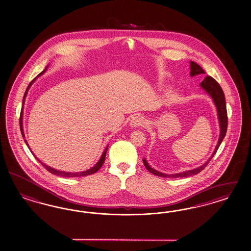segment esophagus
Wrapping results in <instances>:
<instances>
[{
  "instance_id": "obj_1",
  "label": "esophagus",
  "mask_w": 251,
  "mask_h": 251,
  "mask_svg": "<svg viewBox=\"0 0 251 251\" xmlns=\"http://www.w3.org/2000/svg\"><path fill=\"white\" fill-rule=\"evenodd\" d=\"M145 119H144L143 116H141V115H134L131 118L130 122H129V125L132 128H136V127H139V126L145 125Z\"/></svg>"
}]
</instances>
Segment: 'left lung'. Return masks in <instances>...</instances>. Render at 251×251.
<instances>
[{"label":"left lung","instance_id":"8db88e82","mask_svg":"<svg viewBox=\"0 0 251 251\" xmlns=\"http://www.w3.org/2000/svg\"><path fill=\"white\" fill-rule=\"evenodd\" d=\"M205 74L204 70L201 68L199 64L194 61H190V75L195 76L198 75H202ZM201 86L205 90L213 99V102L215 104V106L217 107V112H218V119H219V123H220V136L218 140V144L216 145L214 152H213L212 156L208 159V161L204 163L202 166L197 167L195 169L189 170L186 172H182L179 174H173V175H166L163 173H160L158 171L154 170L153 168L149 167V165L147 164L146 160L144 159V165H145L146 169L151 172L153 175L157 176H163V177H186V176H190L196 175L198 173H200L201 170H203L205 168L206 166L209 164V162L213 158V155L216 153L221 143L223 142L224 138L226 134V130H227V111H226V98H225V94L220 86V84H218L213 77L211 76H206L205 79L201 83Z\"/></svg>","mask_w":251,"mask_h":251}]
</instances>
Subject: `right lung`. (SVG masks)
I'll list each match as a JSON object with an SVG mask.
<instances>
[{
  "mask_svg": "<svg viewBox=\"0 0 251 251\" xmlns=\"http://www.w3.org/2000/svg\"><path fill=\"white\" fill-rule=\"evenodd\" d=\"M45 70L44 71H42L38 76L40 75H42L44 72H45ZM36 80V78L34 79V80H32L30 82V84H28V86H27V88H26V91L25 93V96H24L23 99V105H24V101H25V96H26V94H27V91H28V89H29V87L31 86V84H33V82ZM22 117H23V113H22V111H21V114H20V129H21V132H22V135L24 137V131H23V125H22ZM25 144L26 145L28 146L27 145V143H26V141L25 140ZM29 148V147H28ZM106 150H107V147L106 148V150L104 151L103 152V154L101 155V158L99 160V162H98V164L95 166L94 167H92L91 169H89V170H87V171H84V172H81V173H69V172H62V171H59V170H56V169H53V168H51V167H48V166H46L45 164H43V163H41L39 160L37 158V159L39 161V163L43 166V167H45L46 169L49 171V172H50V173H52L53 175L56 176H64V177H75V176H88L92 175V174H94V173H96V172H98L99 169L101 168V167L103 166V164H104V162H105V159H106Z\"/></svg>",
  "mask_w": 251,
  "mask_h": 251,
  "instance_id": "obj_1",
  "label": "right lung"
}]
</instances>
